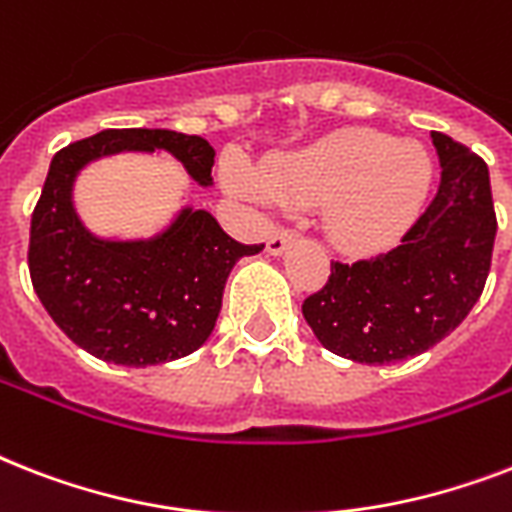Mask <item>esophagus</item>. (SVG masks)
<instances>
[{"mask_svg":"<svg viewBox=\"0 0 512 512\" xmlns=\"http://www.w3.org/2000/svg\"><path fill=\"white\" fill-rule=\"evenodd\" d=\"M292 241H295V233L287 231V228H279V231L268 239V252H271V255H281Z\"/></svg>","mask_w":512,"mask_h":512,"instance_id":"34e87169","label":"esophagus"}]
</instances>
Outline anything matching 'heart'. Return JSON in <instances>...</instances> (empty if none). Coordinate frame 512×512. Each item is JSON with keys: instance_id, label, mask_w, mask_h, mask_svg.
I'll use <instances>...</instances> for the list:
<instances>
[{"instance_id": "b5f03b06", "label": "heart", "mask_w": 512, "mask_h": 512, "mask_svg": "<svg viewBox=\"0 0 512 512\" xmlns=\"http://www.w3.org/2000/svg\"><path fill=\"white\" fill-rule=\"evenodd\" d=\"M433 164L412 140L377 130H340L292 154L273 156L257 170L228 159L233 191L289 207L321 204L329 239L342 249L385 247L412 223L428 196Z\"/></svg>"}]
</instances>
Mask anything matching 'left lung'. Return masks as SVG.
Instances as JSON below:
<instances>
[{
	"mask_svg": "<svg viewBox=\"0 0 512 512\" xmlns=\"http://www.w3.org/2000/svg\"><path fill=\"white\" fill-rule=\"evenodd\" d=\"M441 183L388 252L332 260L303 316L327 350L358 364L420 356L460 327L492 268L497 215L489 167L468 146L433 132Z\"/></svg>",
	"mask_w": 512,
	"mask_h": 512,
	"instance_id": "8db88e82",
	"label": "left lung"
}]
</instances>
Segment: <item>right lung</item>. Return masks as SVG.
Listing matches in <instances>:
<instances>
[{"label":"right lung","instance_id":"1","mask_svg":"<svg viewBox=\"0 0 512 512\" xmlns=\"http://www.w3.org/2000/svg\"><path fill=\"white\" fill-rule=\"evenodd\" d=\"M164 148L193 180L212 183L215 148L172 130H103L52 156L31 215L28 273L36 295L71 342L122 366L175 361L204 345L236 260L263 244H239L204 209H185L151 241L114 244L84 233L71 207L79 167L116 151Z\"/></svg>","mask_w":512,"mask_h":512}]
</instances>
